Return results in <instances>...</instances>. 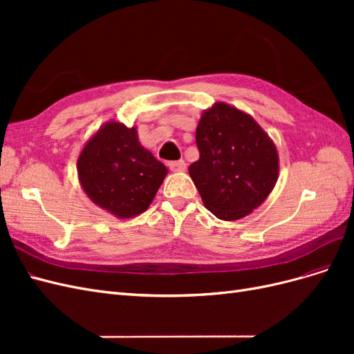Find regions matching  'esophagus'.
Listing matches in <instances>:
<instances>
[{
    "mask_svg": "<svg viewBox=\"0 0 354 354\" xmlns=\"http://www.w3.org/2000/svg\"><path fill=\"white\" fill-rule=\"evenodd\" d=\"M169 169L174 171V173H183L187 168V164L185 160H173V162H169Z\"/></svg>",
    "mask_w": 354,
    "mask_h": 354,
    "instance_id": "34e87169",
    "label": "esophagus"
}]
</instances>
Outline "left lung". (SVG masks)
Returning a JSON list of instances; mask_svg holds the SVG:
<instances>
[{
	"instance_id": "left-lung-1",
	"label": "left lung",
	"mask_w": 354,
	"mask_h": 354,
	"mask_svg": "<svg viewBox=\"0 0 354 354\" xmlns=\"http://www.w3.org/2000/svg\"><path fill=\"white\" fill-rule=\"evenodd\" d=\"M199 159L189 167L203 205L224 221L241 220L272 194L279 177L274 142L254 118L216 102L196 127Z\"/></svg>"
}]
</instances>
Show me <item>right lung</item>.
Masks as SVG:
<instances>
[{"label": "right lung", "instance_id": "add662e5", "mask_svg": "<svg viewBox=\"0 0 354 354\" xmlns=\"http://www.w3.org/2000/svg\"><path fill=\"white\" fill-rule=\"evenodd\" d=\"M80 185L87 198L116 218L145 212L164 183L168 168L138 140L137 127L104 122L77 159Z\"/></svg>", "mask_w": 354, "mask_h": 354}]
</instances>
